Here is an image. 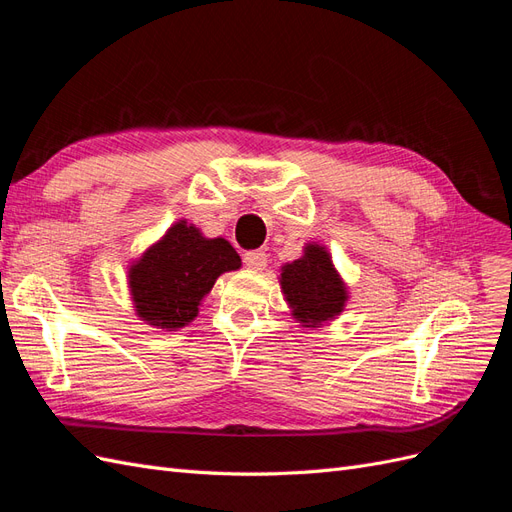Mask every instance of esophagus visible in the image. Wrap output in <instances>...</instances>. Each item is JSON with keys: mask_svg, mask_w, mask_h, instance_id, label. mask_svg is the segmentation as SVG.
Returning <instances> with one entry per match:
<instances>
[{"mask_svg": "<svg viewBox=\"0 0 512 512\" xmlns=\"http://www.w3.org/2000/svg\"><path fill=\"white\" fill-rule=\"evenodd\" d=\"M243 262H245V267H250L254 271H262V269L267 267V254L260 252V250L245 252L243 254Z\"/></svg>", "mask_w": 512, "mask_h": 512, "instance_id": "obj_1", "label": "esophagus"}]
</instances>
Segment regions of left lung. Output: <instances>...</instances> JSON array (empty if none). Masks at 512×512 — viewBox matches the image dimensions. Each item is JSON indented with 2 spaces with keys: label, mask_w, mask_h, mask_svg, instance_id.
Returning a JSON list of instances; mask_svg holds the SVG:
<instances>
[{
  "label": "left lung",
  "mask_w": 512,
  "mask_h": 512,
  "mask_svg": "<svg viewBox=\"0 0 512 512\" xmlns=\"http://www.w3.org/2000/svg\"><path fill=\"white\" fill-rule=\"evenodd\" d=\"M282 292L301 327L316 329L344 312L348 290L327 247L307 243L303 256L282 267Z\"/></svg>",
  "instance_id": "8db88e82"
}]
</instances>
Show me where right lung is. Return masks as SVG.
Masks as SVG:
<instances>
[{
  "label": "right lung",
  "instance_id": "1",
  "mask_svg": "<svg viewBox=\"0 0 512 512\" xmlns=\"http://www.w3.org/2000/svg\"><path fill=\"white\" fill-rule=\"evenodd\" d=\"M241 258L226 239H207L194 224L179 220L134 260L128 271L136 316L151 327L177 331L198 316V305Z\"/></svg>",
  "mask_w": 512,
  "mask_h": 512
}]
</instances>
